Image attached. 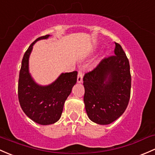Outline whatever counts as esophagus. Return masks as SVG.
<instances>
[{"mask_svg": "<svg viewBox=\"0 0 155 155\" xmlns=\"http://www.w3.org/2000/svg\"><path fill=\"white\" fill-rule=\"evenodd\" d=\"M83 74L82 71L81 70H79V73H78V76H77V82L78 83H81L83 80Z\"/></svg>", "mask_w": 155, "mask_h": 155, "instance_id": "esophagus-1", "label": "esophagus"}]
</instances>
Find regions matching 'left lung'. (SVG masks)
<instances>
[{"label": "left lung", "mask_w": 155, "mask_h": 155, "mask_svg": "<svg viewBox=\"0 0 155 155\" xmlns=\"http://www.w3.org/2000/svg\"><path fill=\"white\" fill-rule=\"evenodd\" d=\"M115 43V55L104 58L83 78L87 116L101 125L118 119L124 113L130 98V62L120 45Z\"/></svg>", "instance_id": "8db88e82"}]
</instances>
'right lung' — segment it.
<instances>
[{
    "label": "right lung",
    "mask_w": 155,
    "mask_h": 155,
    "mask_svg": "<svg viewBox=\"0 0 155 155\" xmlns=\"http://www.w3.org/2000/svg\"><path fill=\"white\" fill-rule=\"evenodd\" d=\"M47 35L37 38L27 49L22 60L18 81V99L22 110L32 120L41 125L58 121L64 104L77 80V71L61 74L49 85H39L28 71V59L33 45L37 41L47 39Z\"/></svg>",
    "instance_id": "1"
}]
</instances>
